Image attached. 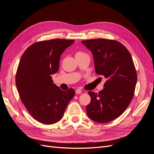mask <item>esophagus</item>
<instances>
[{
	"label": "esophagus",
	"mask_w": 154,
	"mask_h": 154,
	"mask_svg": "<svg viewBox=\"0 0 154 154\" xmlns=\"http://www.w3.org/2000/svg\"><path fill=\"white\" fill-rule=\"evenodd\" d=\"M76 93L78 94H80L82 93V90L80 89V88H77V89L76 90Z\"/></svg>",
	"instance_id": "esophagus-1"
}]
</instances>
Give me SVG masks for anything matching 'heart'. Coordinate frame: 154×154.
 I'll use <instances>...</instances> for the list:
<instances>
[{
	"label": "heart",
	"instance_id": "obj_1",
	"mask_svg": "<svg viewBox=\"0 0 154 154\" xmlns=\"http://www.w3.org/2000/svg\"><path fill=\"white\" fill-rule=\"evenodd\" d=\"M77 53H81V52H78Z\"/></svg>",
	"mask_w": 154,
	"mask_h": 154
}]
</instances>
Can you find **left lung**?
Listing matches in <instances>:
<instances>
[{
	"instance_id": "obj_1",
	"label": "left lung",
	"mask_w": 154,
	"mask_h": 154,
	"mask_svg": "<svg viewBox=\"0 0 154 154\" xmlns=\"http://www.w3.org/2000/svg\"><path fill=\"white\" fill-rule=\"evenodd\" d=\"M93 55L96 74L104 76V88L89 91L91 103L87 113L94 122L105 123L118 118L131 102L137 72L129 51L119 42L107 39L82 40Z\"/></svg>"
}]
</instances>
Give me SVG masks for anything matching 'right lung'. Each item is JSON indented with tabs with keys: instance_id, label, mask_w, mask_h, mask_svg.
Masks as SVG:
<instances>
[{
	"instance_id": "right-lung-1",
	"label": "right lung",
	"mask_w": 154,
	"mask_h": 154,
	"mask_svg": "<svg viewBox=\"0 0 154 154\" xmlns=\"http://www.w3.org/2000/svg\"><path fill=\"white\" fill-rule=\"evenodd\" d=\"M74 40L53 39L36 42L22 54L16 74V86L29 114L46 125L58 122L75 94L72 88L63 91L53 83L61 54Z\"/></svg>"
}]
</instances>
